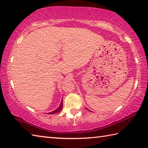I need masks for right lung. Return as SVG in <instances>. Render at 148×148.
Wrapping results in <instances>:
<instances>
[{
  "label": "right lung",
  "mask_w": 148,
  "mask_h": 148,
  "mask_svg": "<svg viewBox=\"0 0 148 148\" xmlns=\"http://www.w3.org/2000/svg\"><path fill=\"white\" fill-rule=\"evenodd\" d=\"M62 108H63V100H62L60 104V106H58V108L57 109H55V111H52V112H49L48 114H55V113H56V112H58L59 111H61L62 109Z\"/></svg>",
  "instance_id": "right-lung-1"
}]
</instances>
